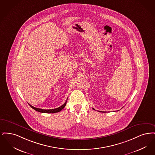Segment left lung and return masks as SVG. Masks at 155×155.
<instances>
[{"instance_id": "1", "label": "left lung", "mask_w": 155, "mask_h": 155, "mask_svg": "<svg viewBox=\"0 0 155 155\" xmlns=\"http://www.w3.org/2000/svg\"><path fill=\"white\" fill-rule=\"evenodd\" d=\"M94 110V108H93ZM99 112H102V111H99Z\"/></svg>"}]
</instances>
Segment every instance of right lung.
I'll use <instances>...</instances> for the list:
<instances>
[{
  "instance_id": "right-lung-1",
  "label": "right lung",
  "mask_w": 155,
  "mask_h": 155,
  "mask_svg": "<svg viewBox=\"0 0 155 155\" xmlns=\"http://www.w3.org/2000/svg\"><path fill=\"white\" fill-rule=\"evenodd\" d=\"M67 101H66V102L60 107L58 108H55V109H40V108H37L34 107L33 106L31 105L30 104H29L30 105V107L32 108H33L34 109H35V110L38 111V112H41V113H47V114H53V113H57V112H58L61 111L62 109H64V107H65L66 104H67Z\"/></svg>"
}]
</instances>
